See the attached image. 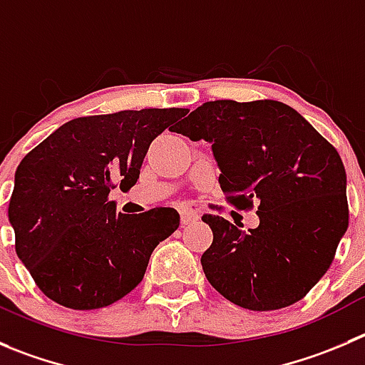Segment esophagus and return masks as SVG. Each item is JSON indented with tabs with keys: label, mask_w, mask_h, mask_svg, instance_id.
<instances>
[{
	"label": "esophagus",
	"mask_w": 365,
	"mask_h": 365,
	"mask_svg": "<svg viewBox=\"0 0 365 365\" xmlns=\"http://www.w3.org/2000/svg\"><path fill=\"white\" fill-rule=\"evenodd\" d=\"M199 218H200V213L199 211L192 210V207H182V210H180V224L182 225L192 224V222L199 220Z\"/></svg>",
	"instance_id": "34e87169"
}]
</instances>
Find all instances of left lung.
<instances>
[{"label": "left lung", "mask_w": 365, "mask_h": 365, "mask_svg": "<svg viewBox=\"0 0 365 365\" xmlns=\"http://www.w3.org/2000/svg\"><path fill=\"white\" fill-rule=\"evenodd\" d=\"M173 133L211 143L229 202H258L259 224L249 231L202 217L213 231L200 258L211 287L256 312L303 299L329 269L348 229L339 152L297 110L274 100L206 102Z\"/></svg>", "instance_id": "1"}]
</instances>
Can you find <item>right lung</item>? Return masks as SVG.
<instances>
[{"mask_svg":"<svg viewBox=\"0 0 365 365\" xmlns=\"http://www.w3.org/2000/svg\"><path fill=\"white\" fill-rule=\"evenodd\" d=\"M185 109L76 118L24 155L9 220L16 252L44 296L73 310L116 303L143 279L152 251L179 227L173 207L123 215L114 182L140 179L148 147Z\"/></svg>","mask_w":365,"mask_h":365,"instance_id":"right-lung-1","label":"right lung"}]
</instances>
